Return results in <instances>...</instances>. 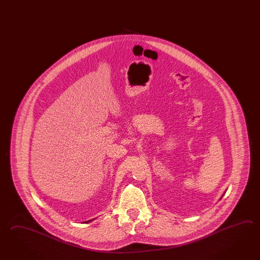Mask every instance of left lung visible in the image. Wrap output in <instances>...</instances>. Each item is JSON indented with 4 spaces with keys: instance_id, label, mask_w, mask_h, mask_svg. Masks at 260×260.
<instances>
[{
    "instance_id": "8db88e82",
    "label": "left lung",
    "mask_w": 260,
    "mask_h": 260,
    "mask_svg": "<svg viewBox=\"0 0 260 260\" xmlns=\"http://www.w3.org/2000/svg\"><path fill=\"white\" fill-rule=\"evenodd\" d=\"M223 196H224V194H223ZM223 196H221V197H223Z\"/></svg>"
}]
</instances>
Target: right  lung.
I'll list each match as a JSON object with an SVG mask.
<instances>
[{
    "label": "right lung",
    "mask_w": 260,
    "mask_h": 260,
    "mask_svg": "<svg viewBox=\"0 0 260 260\" xmlns=\"http://www.w3.org/2000/svg\"><path fill=\"white\" fill-rule=\"evenodd\" d=\"M91 220H92V219H90V220H88V221H85L84 223L90 222V221H91Z\"/></svg>",
    "instance_id": "obj_1"
}]
</instances>
